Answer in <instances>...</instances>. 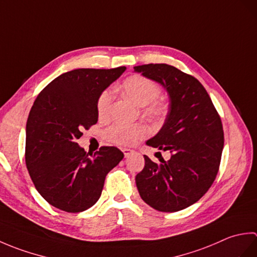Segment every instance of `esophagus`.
<instances>
[{
  "label": "esophagus",
  "mask_w": 257,
  "mask_h": 257,
  "mask_svg": "<svg viewBox=\"0 0 257 257\" xmlns=\"http://www.w3.org/2000/svg\"><path fill=\"white\" fill-rule=\"evenodd\" d=\"M121 150H122V152H123L124 158H128V157H130V156H132V155L134 154V150H132V149L123 148V149H121Z\"/></svg>",
  "instance_id": "34e87169"
}]
</instances>
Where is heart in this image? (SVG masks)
<instances>
[{
  "label": "heart",
  "mask_w": 257,
  "mask_h": 257,
  "mask_svg": "<svg viewBox=\"0 0 257 257\" xmlns=\"http://www.w3.org/2000/svg\"><path fill=\"white\" fill-rule=\"evenodd\" d=\"M122 89L136 105L144 107V114L147 117L160 120L165 118L168 108L162 100L157 99L161 94L159 85L144 76L135 75L124 79ZM112 91L103 90L97 99V112L99 117H106L109 113L112 102ZM149 130L143 123L122 124L116 123L109 127L106 132V138L113 144L122 146L135 145L140 139L148 135Z\"/></svg>",
  "instance_id": "obj_1"
}]
</instances>
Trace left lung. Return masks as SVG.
Segmentation results:
<instances>
[{
	"mask_svg": "<svg viewBox=\"0 0 257 257\" xmlns=\"http://www.w3.org/2000/svg\"><path fill=\"white\" fill-rule=\"evenodd\" d=\"M134 69L162 85L170 99L162 128L146 144L170 151L171 158L156 163L145 156L144 170L136 176L139 194L155 210H183L199 201L214 182L224 145L221 118L193 76L167 64Z\"/></svg>",
	"mask_w": 257,
	"mask_h": 257,
	"instance_id": "obj_1",
	"label": "left lung"
}]
</instances>
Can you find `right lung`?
Returning <instances> with one entry per match:
<instances>
[{"mask_svg": "<svg viewBox=\"0 0 257 257\" xmlns=\"http://www.w3.org/2000/svg\"><path fill=\"white\" fill-rule=\"evenodd\" d=\"M124 70H70L51 81L34 101L26 123V167L38 193L59 210L78 213L94 205L107 173L122 160L116 147L88 155L76 140L97 122L98 97Z\"/></svg>", "mask_w": 257, "mask_h": 257, "instance_id": "right-lung-1", "label": "right lung"}]
</instances>
